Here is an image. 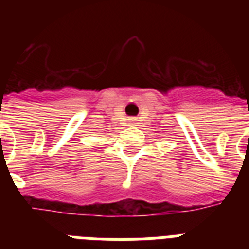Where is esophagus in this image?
I'll return each instance as SVG.
<instances>
[{"instance_id": "34e87169", "label": "esophagus", "mask_w": 249, "mask_h": 249, "mask_svg": "<svg viewBox=\"0 0 249 249\" xmlns=\"http://www.w3.org/2000/svg\"><path fill=\"white\" fill-rule=\"evenodd\" d=\"M136 123V119H129V124H134Z\"/></svg>"}]
</instances>
